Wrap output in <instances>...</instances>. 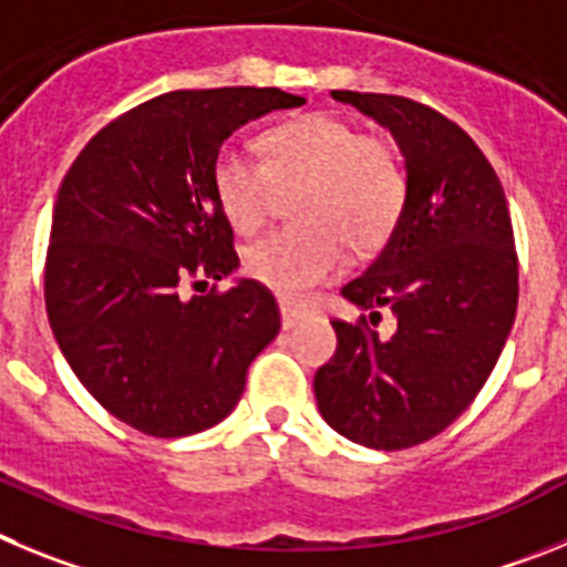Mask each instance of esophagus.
Here are the masks:
<instances>
[{
    "mask_svg": "<svg viewBox=\"0 0 567 567\" xmlns=\"http://www.w3.org/2000/svg\"><path fill=\"white\" fill-rule=\"evenodd\" d=\"M279 313H282V328L285 330L296 328V324H299V321L305 319V310L293 308V305H290V302H279Z\"/></svg>",
    "mask_w": 567,
    "mask_h": 567,
    "instance_id": "1",
    "label": "esophagus"
}]
</instances>
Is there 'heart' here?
Returning a JSON list of instances; mask_svg holds the SVG:
<instances>
[{
	"instance_id": "heart-1",
	"label": "heart",
	"mask_w": 567,
	"mask_h": 567,
	"mask_svg": "<svg viewBox=\"0 0 567 567\" xmlns=\"http://www.w3.org/2000/svg\"><path fill=\"white\" fill-rule=\"evenodd\" d=\"M262 163L223 150L212 188L228 226L254 237L299 192V228L248 248L246 274L282 299H302L344 268L347 248L370 257L386 246L406 208V169L395 146L330 112H308L259 137Z\"/></svg>"
}]
</instances>
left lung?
<instances>
[{
    "label": "left lung",
    "mask_w": 567,
    "mask_h": 567,
    "mask_svg": "<svg viewBox=\"0 0 567 567\" xmlns=\"http://www.w3.org/2000/svg\"><path fill=\"white\" fill-rule=\"evenodd\" d=\"M330 95L392 132L410 192L379 257L341 288L370 321L390 310L395 333L336 319L316 404L339 435L395 452L446 430L503 353L519 293L512 217L492 163L455 121L404 95Z\"/></svg>",
    "instance_id": "obj_1"
}]
</instances>
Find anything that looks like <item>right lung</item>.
Wrapping results in <instances>:
<instances>
[{
    "label": "right lung",
    "mask_w": 567,
    "mask_h": 567,
    "mask_svg": "<svg viewBox=\"0 0 567 567\" xmlns=\"http://www.w3.org/2000/svg\"><path fill=\"white\" fill-rule=\"evenodd\" d=\"M305 99L277 86L157 95L81 150L53 208L44 305L61 353L110 415L152 437L220 423L279 333L271 290L237 279L212 166L234 130Z\"/></svg>",
    "instance_id": "right-lung-1"
}]
</instances>
